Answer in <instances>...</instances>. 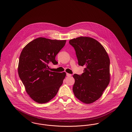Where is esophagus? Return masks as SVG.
<instances>
[{"label":"esophagus","instance_id":"34e87169","mask_svg":"<svg viewBox=\"0 0 132 132\" xmlns=\"http://www.w3.org/2000/svg\"><path fill=\"white\" fill-rule=\"evenodd\" d=\"M66 75H67V76L68 77H70L72 76V75H71V74H68V73H67Z\"/></svg>","mask_w":132,"mask_h":132}]
</instances>
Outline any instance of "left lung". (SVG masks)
Returning <instances> with one entry per match:
<instances>
[{
    "instance_id": "obj_1",
    "label": "left lung",
    "mask_w": 132,
    "mask_h": 132,
    "mask_svg": "<svg viewBox=\"0 0 132 132\" xmlns=\"http://www.w3.org/2000/svg\"><path fill=\"white\" fill-rule=\"evenodd\" d=\"M74 47L79 66H85L81 75L74 74V95L88 104L99 99L110 81V60L105 48L94 39L79 37L69 41Z\"/></svg>"
}]
</instances>
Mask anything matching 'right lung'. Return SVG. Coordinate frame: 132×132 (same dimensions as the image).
<instances>
[{"label": "right lung", "instance_id": "1", "mask_svg": "<svg viewBox=\"0 0 132 132\" xmlns=\"http://www.w3.org/2000/svg\"><path fill=\"white\" fill-rule=\"evenodd\" d=\"M66 42L39 37L27 44L21 51L19 76L27 93L38 103L51 100L63 84L66 73L50 71L49 66L58 63L55 56Z\"/></svg>", "mask_w": 132, "mask_h": 132}]
</instances>
